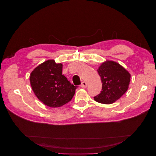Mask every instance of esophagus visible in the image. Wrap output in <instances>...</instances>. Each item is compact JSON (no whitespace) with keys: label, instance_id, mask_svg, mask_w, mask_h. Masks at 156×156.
Here are the masks:
<instances>
[{"label":"esophagus","instance_id":"1","mask_svg":"<svg viewBox=\"0 0 156 156\" xmlns=\"http://www.w3.org/2000/svg\"><path fill=\"white\" fill-rule=\"evenodd\" d=\"M81 87L82 88H87L88 87V84L85 81H83V82H82V83L81 84Z\"/></svg>","mask_w":156,"mask_h":156}]
</instances>
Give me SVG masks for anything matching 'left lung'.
<instances>
[{
	"label": "left lung",
	"instance_id": "left-lung-1",
	"mask_svg": "<svg viewBox=\"0 0 156 156\" xmlns=\"http://www.w3.org/2000/svg\"><path fill=\"white\" fill-rule=\"evenodd\" d=\"M102 83V90L94 100L111 104L120 99L128 89L131 75L127 71L113 61L103 62L97 70Z\"/></svg>",
	"mask_w": 156,
	"mask_h": 156
}]
</instances>
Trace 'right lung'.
Returning a JSON list of instances; mask_svg holds the SVG:
<instances>
[{
	"instance_id": "add662e5",
	"label": "right lung",
	"mask_w": 156,
	"mask_h": 156,
	"mask_svg": "<svg viewBox=\"0 0 156 156\" xmlns=\"http://www.w3.org/2000/svg\"><path fill=\"white\" fill-rule=\"evenodd\" d=\"M30 84L36 97L50 107H59L72 100L75 89L62 74V64L47 60L32 71Z\"/></svg>"
}]
</instances>
